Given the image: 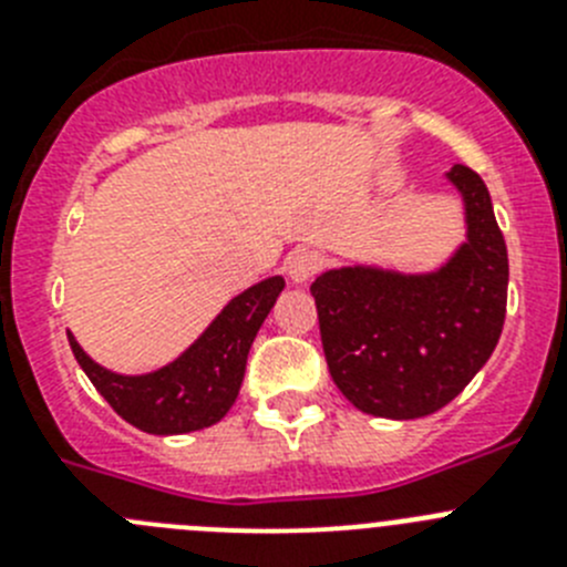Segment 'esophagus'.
<instances>
[{"instance_id":"34e87169","label":"esophagus","mask_w":567,"mask_h":567,"mask_svg":"<svg viewBox=\"0 0 567 567\" xmlns=\"http://www.w3.org/2000/svg\"><path fill=\"white\" fill-rule=\"evenodd\" d=\"M323 267V255L318 249H295V252L287 255V272L295 284H307Z\"/></svg>"}]
</instances>
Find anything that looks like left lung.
<instances>
[{
	"instance_id": "1",
	"label": "left lung",
	"mask_w": 567,
	"mask_h": 567,
	"mask_svg": "<svg viewBox=\"0 0 567 567\" xmlns=\"http://www.w3.org/2000/svg\"><path fill=\"white\" fill-rule=\"evenodd\" d=\"M463 198L465 240L432 272L354 264L312 289L329 374L365 414L414 420L452 403L497 346L508 300V249L474 169L445 173Z\"/></svg>"
}]
</instances>
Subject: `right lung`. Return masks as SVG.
Here are the masks:
<instances>
[{
  "instance_id": "add662e5",
  "label": "right lung",
  "mask_w": 567,
  "mask_h": 567,
  "mask_svg": "<svg viewBox=\"0 0 567 567\" xmlns=\"http://www.w3.org/2000/svg\"><path fill=\"white\" fill-rule=\"evenodd\" d=\"M280 292V275L244 289L173 363L147 374L110 372L90 358L70 332L68 340L90 383L118 417L147 434L198 432L233 409L247 372L249 346Z\"/></svg>"
}]
</instances>
